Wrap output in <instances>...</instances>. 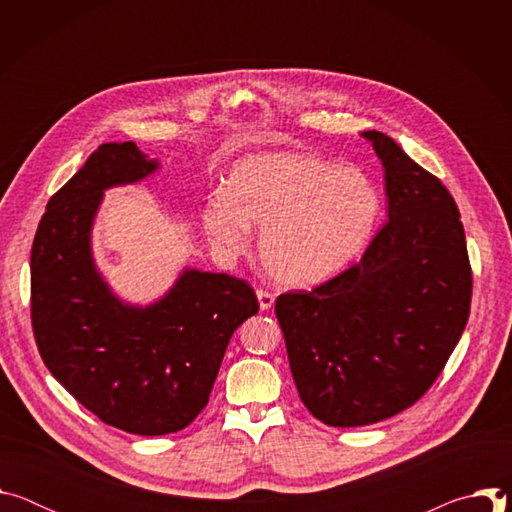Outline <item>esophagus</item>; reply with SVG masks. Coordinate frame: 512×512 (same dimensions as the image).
<instances>
[{
	"instance_id": "34e87169",
	"label": "esophagus",
	"mask_w": 512,
	"mask_h": 512,
	"mask_svg": "<svg viewBox=\"0 0 512 512\" xmlns=\"http://www.w3.org/2000/svg\"><path fill=\"white\" fill-rule=\"evenodd\" d=\"M257 300H259V308H261V312L271 310V308H273V304H275V296H273V294H269V291H265V289H257Z\"/></svg>"
}]
</instances>
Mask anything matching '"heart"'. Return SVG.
Listing matches in <instances>:
<instances>
[{"label": "heart", "instance_id": "obj_1", "mask_svg": "<svg viewBox=\"0 0 512 512\" xmlns=\"http://www.w3.org/2000/svg\"><path fill=\"white\" fill-rule=\"evenodd\" d=\"M381 216L373 178L354 164L330 166L306 152H259L235 162L227 190L200 210L210 245L225 257L249 251L285 287H316L346 271L369 247Z\"/></svg>", "mask_w": 512, "mask_h": 512}]
</instances>
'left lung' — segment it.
I'll use <instances>...</instances> for the list:
<instances>
[{"mask_svg": "<svg viewBox=\"0 0 512 512\" xmlns=\"http://www.w3.org/2000/svg\"><path fill=\"white\" fill-rule=\"evenodd\" d=\"M360 135L383 164L389 221L358 265L275 302L300 399L332 427L371 425L411 407L446 367L472 298L448 188L389 135Z\"/></svg>", "mask_w": 512, "mask_h": 512, "instance_id": "8db88e82", "label": "left lung"}]
</instances>
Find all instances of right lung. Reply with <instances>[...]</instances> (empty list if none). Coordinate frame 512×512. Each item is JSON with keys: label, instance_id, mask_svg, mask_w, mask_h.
Returning <instances> with one entry per match:
<instances>
[{"label": "right lung", "instance_id": "obj_1", "mask_svg": "<svg viewBox=\"0 0 512 512\" xmlns=\"http://www.w3.org/2000/svg\"><path fill=\"white\" fill-rule=\"evenodd\" d=\"M160 170L133 141L103 143L46 204L32 245V326L52 377L107 425L166 435L208 403L233 332L259 312L251 285L184 267L148 306L121 300L93 255L105 192Z\"/></svg>", "mask_w": 512, "mask_h": 512}]
</instances>
